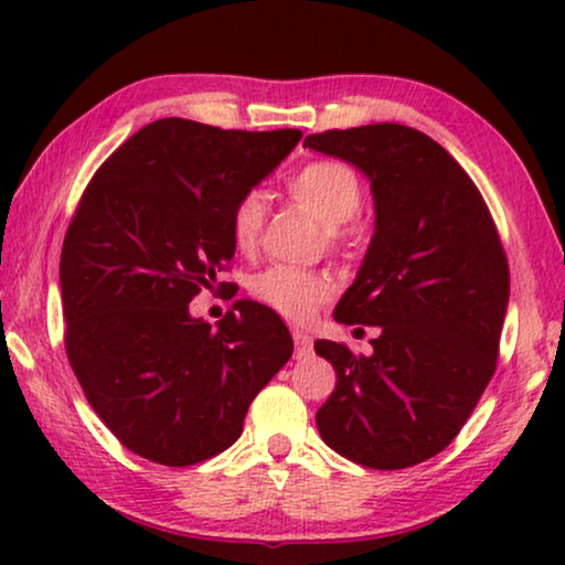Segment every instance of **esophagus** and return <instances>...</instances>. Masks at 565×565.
<instances>
[{
    "mask_svg": "<svg viewBox=\"0 0 565 565\" xmlns=\"http://www.w3.org/2000/svg\"><path fill=\"white\" fill-rule=\"evenodd\" d=\"M292 342H296V358H308L313 352V339L306 334V331L292 329Z\"/></svg>",
    "mask_w": 565,
    "mask_h": 565,
    "instance_id": "obj_1",
    "label": "esophagus"
}]
</instances>
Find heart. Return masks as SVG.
<instances>
[{
	"instance_id": "b5f03b06",
	"label": "heart",
	"mask_w": 565,
	"mask_h": 565,
	"mask_svg": "<svg viewBox=\"0 0 565 565\" xmlns=\"http://www.w3.org/2000/svg\"><path fill=\"white\" fill-rule=\"evenodd\" d=\"M285 190L292 203L306 207L316 221L327 228L329 244H339L342 226L358 218L365 203L362 182L352 167L337 159H319L298 169L285 182ZM267 218V203L262 192H244L231 211V236L242 252H249L259 244L262 228ZM254 298L275 308L290 321H308L334 292L329 277L306 269L275 265L267 267L252 280Z\"/></svg>"
}]
</instances>
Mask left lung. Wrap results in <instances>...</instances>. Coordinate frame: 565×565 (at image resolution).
Instances as JSON below:
<instances>
[{"label":"left lung","instance_id":"1","mask_svg":"<svg viewBox=\"0 0 565 565\" xmlns=\"http://www.w3.org/2000/svg\"><path fill=\"white\" fill-rule=\"evenodd\" d=\"M303 146L358 167L375 200V234L334 319L377 327V337L370 354L313 344L337 370L316 427L347 460L412 468L458 437L497 370L504 246L466 169L422 130L373 122Z\"/></svg>","mask_w":565,"mask_h":565}]
</instances>
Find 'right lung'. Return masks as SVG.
<instances>
[{"instance_id": "1", "label": "right lung", "mask_w": 565, "mask_h": 565, "mask_svg": "<svg viewBox=\"0 0 565 565\" xmlns=\"http://www.w3.org/2000/svg\"><path fill=\"white\" fill-rule=\"evenodd\" d=\"M300 130L161 118L97 169L61 249L66 354L107 429L159 466H195L242 437L254 396L290 360L273 308L236 300L218 329L190 300L234 259L231 211Z\"/></svg>"}]
</instances>
